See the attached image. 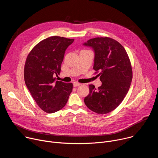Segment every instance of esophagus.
Instances as JSON below:
<instances>
[{"label":"esophagus","mask_w":158,"mask_h":158,"mask_svg":"<svg viewBox=\"0 0 158 158\" xmlns=\"http://www.w3.org/2000/svg\"><path fill=\"white\" fill-rule=\"evenodd\" d=\"M73 85H74V87H77V86H79L81 85V84L79 83V82H74L73 83Z\"/></svg>","instance_id":"obj_1"}]
</instances>
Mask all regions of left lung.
I'll return each mask as SVG.
<instances>
[{
    "label": "left lung",
    "instance_id": "left-lung-1",
    "mask_svg": "<svg viewBox=\"0 0 158 158\" xmlns=\"http://www.w3.org/2000/svg\"><path fill=\"white\" fill-rule=\"evenodd\" d=\"M84 45L94 51L93 69L95 74L100 72L97 76L102 82L98 89L89 85L84 103L96 113H109L122 102L129 91L132 79L130 59L122 45L110 37L93 38Z\"/></svg>",
    "mask_w": 158,
    "mask_h": 158
}]
</instances>
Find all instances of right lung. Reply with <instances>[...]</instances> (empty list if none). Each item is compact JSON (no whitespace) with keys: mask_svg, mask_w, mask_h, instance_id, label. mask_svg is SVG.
Returning <instances> with one entry per match:
<instances>
[{"mask_svg":"<svg viewBox=\"0 0 158 158\" xmlns=\"http://www.w3.org/2000/svg\"><path fill=\"white\" fill-rule=\"evenodd\" d=\"M73 39L52 36L39 42L24 65L25 83L39 107L47 113L62 109L73 91V83L56 81L66 49Z\"/></svg>","mask_w":158,"mask_h":158,"instance_id":"right-lung-1","label":"right lung"}]
</instances>
